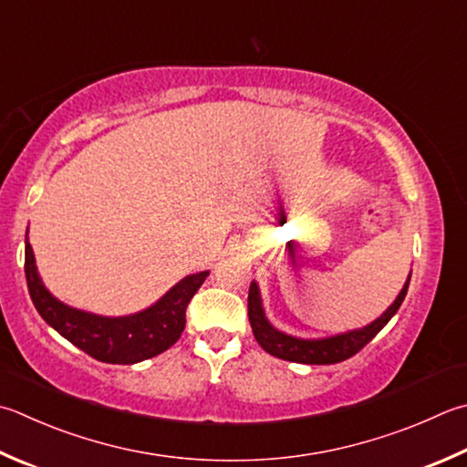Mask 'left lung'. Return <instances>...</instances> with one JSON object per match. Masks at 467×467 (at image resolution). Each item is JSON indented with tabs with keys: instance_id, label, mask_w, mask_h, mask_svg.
<instances>
[{
	"instance_id": "left-lung-1",
	"label": "left lung",
	"mask_w": 467,
	"mask_h": 467,
	"mask_svg": "<svg viewBox=\"0 0 467 467\" xmlns=\"http://www.w3.org/2000/svg\"><path fill=\"white\" fill-rule=\"evenodd\" d=\"M410 283V275L407 276V283L402 285L399 296L394 298V303L386 309L380 317H376L372 323L364 325V327L349 329L343 333H336L329 337H296L288 336V333L276 329L275 325L268 321L266 311H264L260 286L256 280H252L250 293H248V317L254 331V337L262 346L264 351H268L270 356L286 359V362L296 364H337L356 356L368 341H372L378 331H380L386 323H389L407 296Z\"/></svg>"
}]
</instances>
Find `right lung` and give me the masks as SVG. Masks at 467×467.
<instances>
[{
  "instance_id": "1",
  "label": "right lung",
  "mask_w": 467,
  "mask_h": 467,
  "mask_svg": "<svg viewBox=\"0 0 467 467\" xmlns=\"http://www.w3.org/2000/svg\"><path fill=\"white\" fill-rule=\"evenodd\" d=\"M26 283L40 317L52 329L85 354L108 364H138L150 359L179 341L187 323V305L205 283L209 270L184 276L146 309L108 317L75 309L44 286L34 250L26 235Z\"/></svg>"
}]
</instances>
